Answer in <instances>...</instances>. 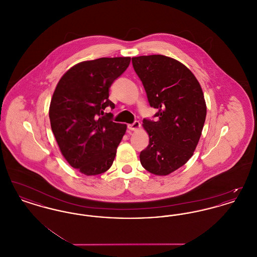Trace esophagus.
I'll return each mask as SVG.
<instances>
[{
	"instance_id": "1",
	"label": "esophagus",
	"mask_w": 257,
	"mask_h": 257,
	"mask_svg": "<svg viewBox=\"0 0 257 257\" xmlns=\"http://www.w3.org/2000/svg\"><path fill=\"white\" fill-rule=\"evenodd\" d=\"M140 127H141V123L139 122V121H135L134 123L128 125V129L131 130V131H135V130L139 129Z\"/></svg>"
}]
</instances>
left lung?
<instances>
[{
    "label": "left lung",
    "instance_id": "8db88e82",
    "mask_svg": "<svg viewBox=\"0 0 257 257\" xmlns=\"http://www.w3.org/2000/svg\"><path fill=\"white\" fill-rule=\"evenodd\" d=\"M135 71L147 92L156 120L145 118L149 145L140 154L142 166L168 175L193 156L206 117L203 92L184 64L163 55L132 58Z\"/></svg>",
    "mask_w": 257,
    "mask_h": 257
}]
</instances>
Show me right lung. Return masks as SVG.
Masks as SVG:
<instances>
[{
    "label": "right lung",
    "mask_w": 257,
    "mask_h": 257,
    "mask_svg": "<svg viewBox=\"0 0 257 257\" xmlns=\"http://www.w3.org/2000/svg\"><path fill=\"white\" fill-rule=\"evenodd\" d=\"M131 58H101L80 62L59 81L51 100V128L68 164L86 175L108 171L126 124L113 122L109 99L111 84L127 69Z\"/></svg>",
    "instance_id": "right-lung-1"
}]
</instances>
